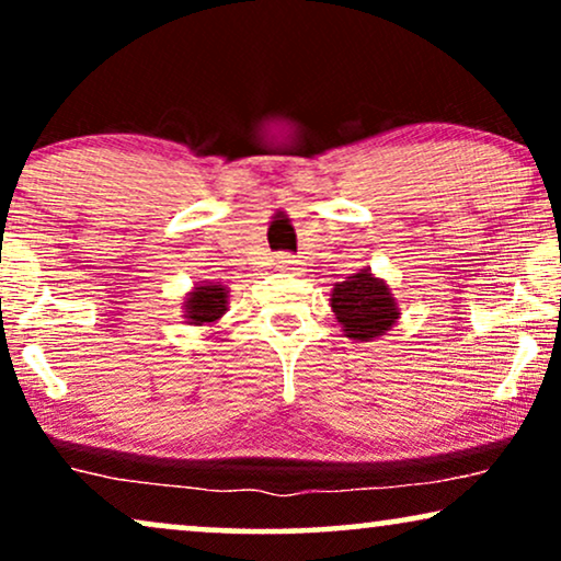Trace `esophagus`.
I'll use <instances>...</instances> for the list:
<instances>
[{
    "label": "esophagus",
    "instance_id": "esophagus-1",
    "mask_svg": "<svg viewBox=\"0 0 561 561\" xmlns=\"http://www.w3.org/2000/svg\"><path fill=\"white\" fill-rule=\"evenodd\" d=\"M274 264H276V268H279V272H289V268H295L297 259L289 256V253H279V256H274Z\"/></svg>",
    "mask_w": 561,
    "mask_h": 561
}]
</instances>
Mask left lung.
Listing matches in <instances>:
<instances>
[{
	"mask_svg": "<svg viewBox=\"0 0 561 561\" xmlns=\"http://www.w3.org/2000/svg\"><path fill=\"white\" fill-rule=\"evenodd\" d=\"M331 310L336 313L344 336L352 342H373L386 336L401 318L391 287L370 268H359L357 274L333 285Z\"/></svg>",
	"mask_w": 561,
	"mask_h": 561,
	"instance_id": "1",
	"label": "left lung"
}]
</instances>
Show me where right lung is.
Returning a JSON list of instances; mask_svg holds the SVG:
<instances>
[{
	"label": "right lung",
	"instance_id": "add662e5",
	"mask_svg": "<svg viewBox=\"0 0 561 561\" xmlns=\"http://www.w3.org/2000/svg\"><path fill=\"white\" fill-rule=\"evenodd\" d=\"M230 289L219 282H198L183 297V318L188 325H215L228 313Z\"/></svg>",
	"mask_w": 561,
	"mask_h": 561
}]
</instances>
